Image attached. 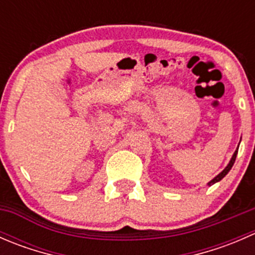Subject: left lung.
Segmentation results:
<instances>
[{"label": "left lung", "mask_w": 255, "mask_h": 255, "mask_svg": "<svg viewBox=\"0 0 255 255\" xmlns=\"http://www.w3.org/2000/svg\"><path fill=\"white\" fill-rule=\"evenodd\" d=\"M237 153H238V148H237V150L235 151V154H233V156H232V159H231L230 164H228V165L226 166V168H225V170H223L222 173H220V174H218V175L216 176L215 179H213V180H211V181L208 182V185H212V184H215V182L220 181V180H222L223 177H225L226 175H227V174H228V171H230L231 169H232L233 164H235V161H236V156H237Z\"/></svg>", "instance_id": "8db88e82"}]
</instances>
